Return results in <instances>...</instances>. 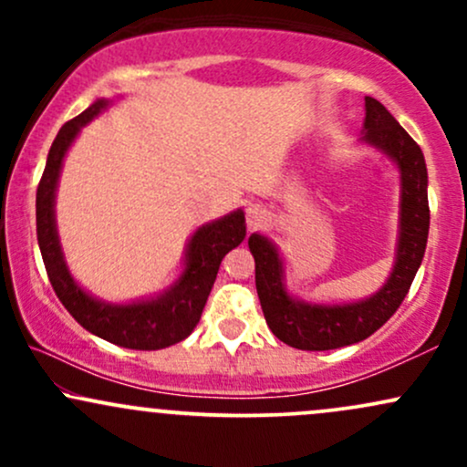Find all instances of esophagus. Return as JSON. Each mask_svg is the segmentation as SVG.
Wrapping results in <instances>:
<instances>
[{
    "label": "esophagus",
    "instance_id": "esophagus-1",
    "mask_svg": "<svg viewBox=\"0 0 467 467\" xmlns=\"http://www.w3.org/2000/svg\"><path fill=\"white\" fill-rule=\"evenodd\" d=\"M245 219H248V228L256 230L267 222V211L261 203H250L248 211H245Z\"/></svg>",
    "mask_w": 467,
    "mask_h": 467
}]
</instances>
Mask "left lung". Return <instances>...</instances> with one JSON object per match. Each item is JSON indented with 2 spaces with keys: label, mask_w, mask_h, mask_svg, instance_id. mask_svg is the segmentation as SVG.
I'll return each instance as SVG.
<instances>
[{
  "label": "left lung",
  "mask_w": 467,
  "mask_h": 467,
  "mask_svg": "<svg viewBox=\"0 0 467 467\" xmlns=\"http://www.w3.org/2000/svg\"><path fill=\"white\" fill-rule=\"evenodd\" d=\"M362 140L390 158L400 171V228L393 270L382 287L356 303H307L292 296L278 248L264 234H250L254 281L265 323L294 349L327 351L368 337L398 312L426 252L431 211L428 171L421 149L379 100L364 99Z\"/></svg>",
  "instance_id": "1"
}]
</instances>
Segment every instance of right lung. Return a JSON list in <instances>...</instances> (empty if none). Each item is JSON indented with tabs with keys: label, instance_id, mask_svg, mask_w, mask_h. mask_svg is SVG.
<instances>
[{
	"label": "right lung",
	"instance_id": "1",
	"mask_svg": "<svg viewBox=\"0 0 467 467\" xmlns=\"http://www.w3.org/2000/svg\"><path fill=\"white\" fill-rule=\"evenodd\" d=\"M111 100L99 99L83 114L66 122L47 153L46 171L36 189V239L52 287L72 318L89 334L125 349L155 351L191 336L200 323L203 305L215 283L222 259L245 239V215L241 208L203 223L192 233L184 252V270L178 281L158 296L133 303H107L85 292L74 281L58 241L55 200L63 160L88 122L103 114Z\"/></svg>",
	"mask_w": 467,
	"mask_h": 467
}]
</instances>
